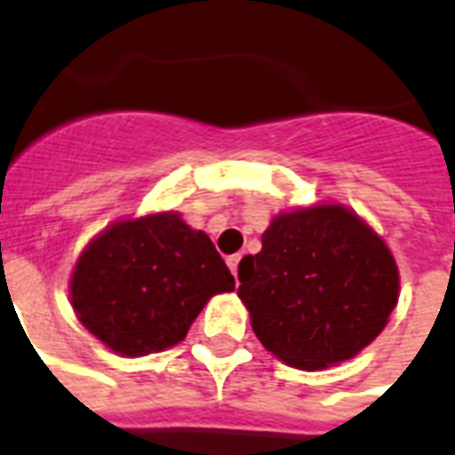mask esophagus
<instances>
[{"mask_svg": "<svg viewBox=\"0 0 455 455\" xmlns=\"http://www.w3.org/2000/svg\"><path fill=\"white\" fill-rule=\"evenodd\" d=\"M239 260H242V253H235V256L228 258V267L232 270V275L237 277V267H239Z\"/></svg>", "mask_w": 455, "mask_h": 455, "instance_id": "obj_1", "label": "esophagus"}]
</instances>
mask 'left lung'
Listing matches in <instances>:
<instances>
[{
    "mask_svg": "<svg viewBox=\"0 0 455 455\" xmlns=\"http://www.w3.org/2000/svg\"><path fill=\"white\" fill-rule=\"evenodd\" d=\"M239 298L265 350L319 371L364 350L399 298L390 249L338 204L282 213L239 263Z\"/></svg>",
    "mask_w": 455,
    "mask_h": 455,
    "instance_id": "1",
    "label": "left lung"
}]
</instances>
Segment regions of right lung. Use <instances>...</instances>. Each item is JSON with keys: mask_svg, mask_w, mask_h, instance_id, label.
Listing matches in <instances>:
<instances>
[{"mask_svg": "<svg viewBox=\"0 0 455 455\" xmlns=\"http://www.w3.org/2000/svg\"><path fill=\"white\" fill-rule=\"evenodd\" d=\"M225 291L235 277L213 242L171 211L110 225L84 249L70 282L79 322L126 357L180 343Z\"/></svg>", "mask_w": 455, "mask_h": 455, "instance_id": "1", "label": "right lung"}]
</instances>
